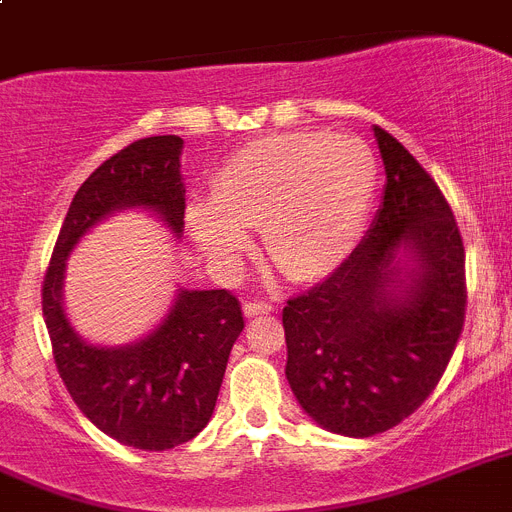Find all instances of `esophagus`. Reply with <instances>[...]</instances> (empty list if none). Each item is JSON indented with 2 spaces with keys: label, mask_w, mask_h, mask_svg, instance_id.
Returning <instances> with one entry per match:
<instances>
[{
  "label": "esophagus",
  "mask_w": 512,
  "mask_h": 512,
  "mask_svg": "<svg viewBox=\"0 0 512 512\" xmlns=\"http://www.w3.org/2000/svg\"><path fill=\"white\" fill-rule=\"evenodd\" d=\"M243 313H246L248 318L264 316V313H274V305L266 303V300H246V303H243Z\"/></svg>",
  "instance_id": "esophagus-1"
}]
</instances>
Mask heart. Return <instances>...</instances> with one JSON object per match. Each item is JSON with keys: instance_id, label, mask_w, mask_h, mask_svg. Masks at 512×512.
<instances>
[{"instance_id": "b5f03b06", "label": "heart", "mask_w": 512, "mask_h": 512, "mask_svg": "<svg viewBox=\"0 0 512 512\" xmlns=\"http://www.w3.org/2000/svg\"><path fill=\"white\" fill-rule=\"evenodd\" d=\"M375 189L378 163L360 139L277 134L227 157L212 202L189 207V227L209 259L225 266L248 248L246 227H261L266 259L292 282H310L352 253Z\"/></svg>"}]
</instances>
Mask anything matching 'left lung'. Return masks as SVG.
Masks as SVG:
<instances>
[{
  "label": "left lung",
  "instance_id": "left-lung-1",
  "mask_svg": "<svg viewBox=\"0 0 512 512\" xmlns=\"http://www.w3.org/2000/svg\"><path fill=\"white\" fill-rule=\"evenodd\" d=\"M386 191L339 269L287 300V381L318 425L370 438L404 422L443 378L466 318V251L435 178L375 126ZM409 250L415 269L400 272Z\"/></svg>",
  "mask_w": 512,
  "mask_h": 512
}]
</instances>
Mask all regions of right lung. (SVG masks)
Here are the masks:
<instances>
[{
    "instance_id": "right-lung-1",
    "label": "right lung",
    "mask_w": 512,
    "mask_h": 512,
    "mask_svg": "<svg viewBox=\"0 0 512 512\" xmlns=\"http://www.w3.org/2000/svg\"><path fill=\"white\" fill-rule=\"evenodd\" d=\"M183 139L131 142L74 194L43 277L41 303L56 370L74 404L100 432L139 451H168L207 427L222 375L246 321L230 290H181L165 321L129 347L85 344L61 310L64 261L77 240L124 207L152 209L181 235L186 189Z\"/></svg>"
}]
</instances>
